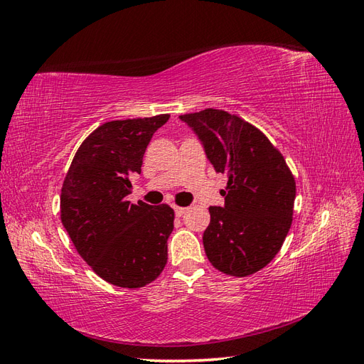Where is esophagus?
<instances>
[{
    "label": "esophagus",
    "instance_id": "1",
    "mask_svg": "<svg viewBox=\"0 0 364 364\" xmlns=\"http://www.w3.org/2000/svg\"><path fill=\"white\" fill-rule=\"evenodd\" d=\"M173 210H175V215L180 218V216H183V215L186 213V207H178V205H175V207H173Z\"/></svg>",
    "mask_w": 364,
    "mask_h": 364
}]
</instances>
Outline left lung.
<instances>
[{
	"mask_svg": "<svg viewBox=\"0 0 364 364\" xmlns=\"http://www.w3.org/2000/svg\"><path fill=\"white\" fill-rule=\"evenodd\" d=\"M216 172L228 176L224 205L209 207L204 250L220 272L244 277L273 261L293 223L296 181L253 124L223 109L184 114Z\"/></svg>",
	"mask_w": 364,
	"mask_h": 364,
	"instance_id": "left-lung-1",
	"label": "left lung"
}]
</instances>
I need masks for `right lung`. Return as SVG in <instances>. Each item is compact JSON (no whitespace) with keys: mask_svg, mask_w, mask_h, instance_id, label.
<instances>
[{"mask_svg":"<svg viewBox=\"0 0 364 364\" xmlns=\"http://www.w3.org/2000/svg\"><path fill=\"white\" fill-rule=\"evenodd\" d=\"M169 114L112 120L80 144L60 192V221L82 259L107 282L141 288L168 262L173 210L168 204H131V176Z\"/></svg>","mask_w":364,"mask_h":364,"instance_id":"right-lung-1","label":"right lung"}]
</instances>
